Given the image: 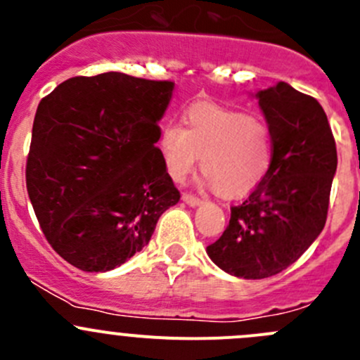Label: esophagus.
Here are the masks:
<instances>
[{
    "mask_svg": "<svg viewBox=\"0 0 360 360\" xmlns=\"http://www.w3.org/2000/svg\"><path fill=\"white\" fill-rule=\"evenodd\" d=\"M183 200L188 203V205H200L202 198H198L197 195L193 193H183Z\"/></svg>",
    "mask_w": 360,
    "mask_h": 360,
    "instance_id": "esophagus-1",
    "label": "esophagus"
}]
</instances>
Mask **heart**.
<instances>
[{
    "mask_svg": "<svg viewBox=\"0 0 360 360\" xmlns=\"http://www.w3.org/2000/svg\"><path fill=\"white\" fill-rule=\"evenodd\" d=\"M186 127L169 122L160 132L167 170L183 181L202 155V170L223 197L254 190L271 165V132L248 112L198 104L186 112Z\"/></svg>",
    "mask_w": 360,
    "mask_h": 360,
    "instance_id": "heart-1",
    "label": "heart"
}]
</instances>
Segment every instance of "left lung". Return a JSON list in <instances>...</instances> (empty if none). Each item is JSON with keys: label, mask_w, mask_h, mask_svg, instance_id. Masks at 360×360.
<instances>
[{"label": "left lung", "mask_w": 360, "mask_h": 360, "mask_svg": "<svg viewBox=\"0 0 360 360\" xmlns=\"http://www.w3.org/2000/svg\"><path fill=\"white\" fill-rule=\"evenodd\" d=\"M271 132V165L230 223L207 248L240 278H266L300 259L324 230L336 172L335 136L317 99L278 82L256 94Z\"/></svg>", "instance_id": "obj_1"}]
</instances>
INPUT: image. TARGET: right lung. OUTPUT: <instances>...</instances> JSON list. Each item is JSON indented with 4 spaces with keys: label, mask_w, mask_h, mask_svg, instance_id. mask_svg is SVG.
Returning a JSON list of instances; mask_svg holds the SVG:
<instances>
[{
    "label": "right lung",
    "mask_w": 360,
    "mask_h": 360,
    "mask_svg": "<svg viewBox=\"0 0 360 360\" xmlns=\"http://www.w3.org/2000/svg\"><path fill=\"white\" fill-rule=\"evenodd\" d=\"M172 90L111 71L69 78L39 101L25 183L43 235L72 266L123 264L179 202L155 146Z\"/></svg>",
    "instance_id": "1"
}]
</instances>
